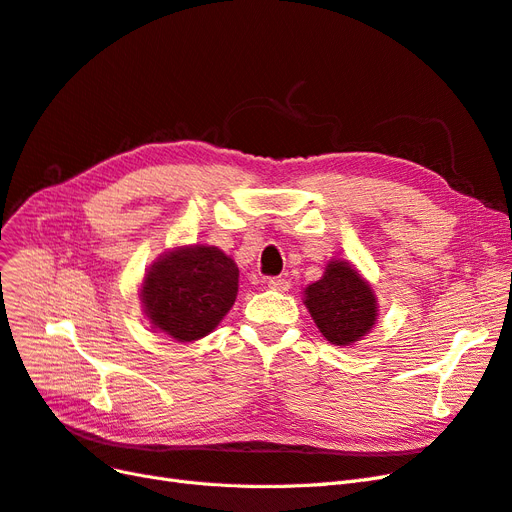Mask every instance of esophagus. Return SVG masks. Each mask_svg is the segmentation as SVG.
Wrapping results in <instances>:
<instances>
[{
	"label": "esophagus",
	"instance_id": "1",
	"mask_svg": "<svg viewBox=\"0 0 512 512\" xmlns=\"http://www.w3.org/2000/svg\"><path fill=\"white\" fill-rule=\"evenodd\" d=\"M267 286L275 292H288L290 290V281L286 277H269Z\"/></svg>",
	"mask_w": 512,
	"mask_h": 512
}]
</instances>
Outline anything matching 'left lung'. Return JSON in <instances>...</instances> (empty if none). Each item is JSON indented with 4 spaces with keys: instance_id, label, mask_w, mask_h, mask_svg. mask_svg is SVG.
Returning a JSON list of instances; mask_svg holds the SVG:
<instances>
[{
    "instance_id": "left-lung-1",
    "label": "left lung",
    "mask_w": 512,
    "mask_h": 512,
    "mask_svg": "<svg viewBox=\"0 0 512 512\" xmlns=\"http://www.w3.org/2000/svg\"><path fill=\"white\" fill-rule=\"evenodd\" d=\"M313 322L332 345L351 347L375 328L379 303L368 279L341 258L326 262L324 275L303 290Z\"/></svg>"
}]
</instances>
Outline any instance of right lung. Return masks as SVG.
<instances>
[{
    "label": "right lung",
    "mask_w": 512,
    "mask_h": 512,
    "mask_svg": "<svg viewBox=\"0 0 512 512\" xmlns=\"http://www.w3.org/2000/svg\"><path fill=\"white\" fill-rule=\"evenodd\" d=\"M239 269L216 245H178L158 256L139 286L146 320L154 332L180 343L216 330L235 305Z\"/></svg>",
    "instance_id": "obj_1"
}]
</instances>
